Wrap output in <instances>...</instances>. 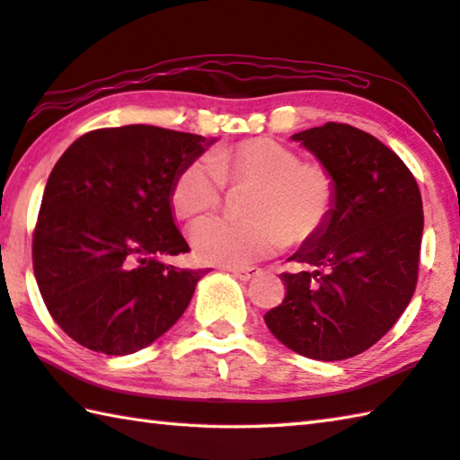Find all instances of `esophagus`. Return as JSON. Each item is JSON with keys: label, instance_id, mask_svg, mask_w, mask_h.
I'll list each match as a JSON object with an SVG mask.
<instances>
[{"label": "esophagus", "instance_id": "esophagus-1", "mask_svg": "<svg viewBox=\"0 0 460 460\" xmlns=\"http://www.w3.org/2000/svg\"><path fill=\"white\" fill-rule=\"evenodd\" d=\"M229 271L235 275L237 279H241V281H249V279H253V278H257V275H259L257 267H231Z\"/></svg>", "mask_w": 460, "mask_h": 460}]
</instances>
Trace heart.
I'll return each mask as SVG.
<instances>
[{
	"label": "heart",
	"instance_id": "1",
	"mask_svg": "<svg viewBox=\"0 0 460 460\" xmlns=\"http://www.w3.org/2000/svg\"><path fill=\"white\" fill-rule=\"evenodd\" d=\"M253 187L247 221L205 217L189 231L193 253L203 263L245 267L288 243L314 239L336 203V182L320 163H304L296 148L271 138H249L221 146L181 171L171 203L181 219L211 211L223 199V185Z\"/></svg>",
	"mask_w": 460,
	"mask_h": 460
}]
</instances>
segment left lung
Returning a JSON list of instances; mask_svg holds the SVG:
<instances>
[{"label": "left lung", "instance_id": "1", "mask_svg": "<svg viewBox=\"0 0 460 460\" xmlns=\"http://www.w3.org/2000/svg\"><path fill=\"white\" fill-rule=\"evenodd\" d=\"M332 172L336 203L325 227L281 273L286 299L265 314L283 346L312 360L362 354L411 304L424 227L412 172L378 138L328 122L291 137Z\"/></svg>", "mask_w": 460, "mask_h": 460}]
</instances>
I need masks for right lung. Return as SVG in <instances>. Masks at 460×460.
<instances>
[{
    "label": "right lung",
    "mask_w": 460,
    "mask_h": 460,
    "mask_svg": "<svg viewBox=\"0 0 460 460\" xmlns=\"http://www.w3.org/2000/svg\"><path fill=\"white\" fill-rule=\"evenodd\" d=\"M217 138L128 124L80 137L49 172L33 231V275L49 315L88 349L127 356L187 310L207 270L189 252L171 190Z\"/></svg>",
    "instance_id": "1"
}]
</instances>
